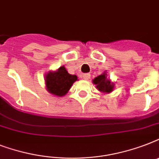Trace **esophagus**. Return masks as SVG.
I'll list each match as a JSON object with an SVG mask.
<instances>
[{
	"mask_svg": "<svg viewBox=\"0 0 159 159\" xmlns=\"http://www.w3.org/2000/svg\"><path fill=\"white\" fill-rule=\"evenodd\" d=\"M90 77H91L90 73H84V74L82 75V77L84 80H88L90 78Z\"/></svg>",
	"mask_w": 159,
	"mask_h": 159,
	"instance_id": "esophagus-1",
	"label": "esophagus"
}]
</instances>
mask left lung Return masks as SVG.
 <instances>
[{
  "instance_id": "8db88e82",
  "label": "left lung",
  "mask_w": 159,
  "mask_h": 159,
  "mask_svg": "<svg viewBox=\"0 0 159 159\" xmlns=\"http://www.w3.org/2000/svg\"><path fill=\"white\" fill-rule=\"evenodd\" d=\"M93 84L96 85V87L99 90L100 92H104V93H110L114 90L115 84L107 77L106 72L102 73V75H99L98 77H95L92 80Z\"/></svg>"
}]
</instances>
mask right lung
<instances>
[{
    "mask_svg": "<svg viewBox=\"0 0 159 159\" xmlns=\"http://www.w3.org/2000/svg\"><path fill=\"white\" fill-rule=\"evenodd\" d=\"M77 80V77L76 75L69 74L64 66H62L57 71H50L46 74V89L54 96L63 97Z\"/></svg>",
    "mask_w": 159,
    "mask_h": 159,
    "instance_id": "right-lung-1",
    "label": "right lung"
}]
</instances>
